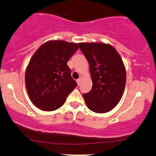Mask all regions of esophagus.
I'll return each mask as SVG.
<instances>
[{
    "mask_svg": "<svg viewBox=\"0 0 156 156\" xmlns=\"http://www.w3.org/2000/svg\"><path fill=\"white\" fill-rule=\"evenodd\" d=\"M81 81H82V77H80V78L78 79V80H76V83H77L78 85H80V83H81Z\"/></svg>",
    "mask_w": 156,
    "mask_h": 156,
    "instance_id": "obj_1",
    "label": "esophagus"
}]
</instances>
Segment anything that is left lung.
I'll use <instances>...</instances> for the list:
<instances>
[{
    "mask_svg": "<svg viewBox=\"0 0 156 156\" xmlns=\"http://www.w3.org/2000/svg\"><path fill=\"white\" fill-rule=\"evenodd\" d=\"M80 48L89 63L93 86L83 94L87 108L98 113L111 111L125 90L126 71L119 54L111 45L80 43Z\"/></svg>",
    "mask_w": 156,
    "mask_h": 156,
    "instance_id": "1",
    "label": "left lung"
}]
</instances>
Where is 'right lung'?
<instances>
[{"label": "right lung", "instance_id": "obj_1", "mask_svg": "<svg viewBox=\"0 0 156 156\" xmlns=\"http://www.w3.org/2000/svg\"><path fill=\"white\" fill-rule=\"evenodd\" d=\"M78 48L77 43L50 40L31 57L26 70V87L31 101L42 111L58 109L77 85L67 62Z\"/></svg>", "mask_w": 156, "mask_h": 156}]
</instances>
